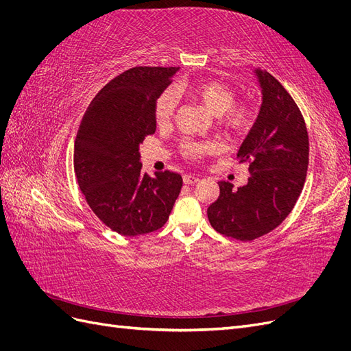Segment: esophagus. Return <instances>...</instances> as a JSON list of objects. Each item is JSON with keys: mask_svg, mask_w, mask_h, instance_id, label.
<instances>
[{"mask_svg": "<svg viewBox=\"0 0 351 351\" xmlns=\"http://www.w3.org/2000/svg\"><path fill=\"white\" fill-rule=\"evenodd\" d=\"M183 182L184 184H195L199 182V177L197 176H192V174H186L183 177Z\"/></svg>", "mask_w": 351, "mask_h": 351, "instance_id": "obj_1", "label": "esophagus"}]
</instances>
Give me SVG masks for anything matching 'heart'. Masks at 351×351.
Segmentation results:
<instances>
[{
    "label": "heart",
    "mask_w": 351,
    "mask_h": 351,
    "mask_svg": "<svg viewBox=\"0 0 351 351\" xmlns=\"http://www.w3.org/2000/svg\"><path fill=\"white\" fill-rule=\"evenodd\" d=\"M186 90L189 97L204 105L206 111L214 117H218L219 124L231 133H241L247 130L253 123L254 112L249 105H232L234 104V93L219 82L204 80L189 84ZM176 108V95L173 90H165L156 102V121L164 124L169 120ZM183 151L189 158H202L217 151V143L214 142H196L190 141L183 145Z\"/></svg>",
    "instance_id": "1"
}]
</instances>
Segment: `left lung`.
I'll return each mask as SVG.
<instances>
[{"label": "left lung", "instance_id": "8db88e82", "mask_svg": "<svg viewBox=\"0 0 351 351\" xmlns=\"http://www.w3.org/2000/svg\"><path fill=\"white\" fill-rule=\"evenodd\" d=\"M252 71L262 102L237 152L240 162H250V177L237 190L219 182V197L208 208L214 230L241 241L268 234L287 218L302 193L309 164V137L291 95L268 71Z\"/></svg>", "mask_w": 351, "mask_h": 351}]
</instances>
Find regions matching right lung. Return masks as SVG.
<instances>
[{"instance_id": "1", "label": "right lung", "mask_w": 351, "mask_h": 351, "mask_svg": "<svg viewBox=\"0 0 351 351\" xmlns=\"http://www.w3.org/2000/svg\"><path fill=\"white\" fill-rule=\"evenodd\" d=\"M178 67H134L98 92L74 142V173L82 193L105 226L134 237L161 228L183 178L142 173L139 147L156 130V102Z\"/></svg>"}]
</instances>
